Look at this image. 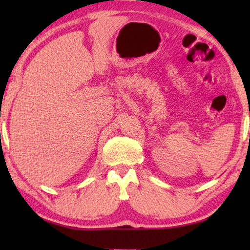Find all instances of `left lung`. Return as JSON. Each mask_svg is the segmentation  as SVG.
Returning a JSON list of instances; mask_svg holds the SVG:
<instances>
[{
  "label": "left lung",
  "instance_id": "1",
  "mask_svg": "<svg viewBox=\"0 0 250 250\" xmlns=\"http://www.w3.org/2000/svg\"><path fill=\"white\" fill-rule=\"evenodd\" d=\"M249 140H250V133H249Z\"/></svg>",
  "mask_w": 250,
  "mask_h": 250
}]
</instances>
